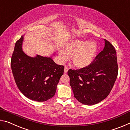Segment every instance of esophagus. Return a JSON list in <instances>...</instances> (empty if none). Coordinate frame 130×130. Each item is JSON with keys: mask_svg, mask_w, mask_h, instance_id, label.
Wrapping results in <instances>:
<instances>
[{"mask_svg": "<svg viewBox=\"0 0 130 130\" xmlns=\"http://www.w3.org/2000/svg\"><path fill=\"white\" fill-rule=\"evenodd\" d=\"M68 70H69V68H68V67H67V66H65V68H64V72H65V73H67L68 71Z\"/></svg>", "mask_w": 130, "mask_h": 130, "instance_id": "1", "label": "esophagus"}]
</instances>
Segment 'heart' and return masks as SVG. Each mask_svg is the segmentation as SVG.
<instances>
[{
	"label": "heart",
	"mask_w": 130,
	"mask_h": 130,
	"mask_svg": "<svg viewBox=\"0 0 130 130\" xmlns=\"http://www.w3.org/2000/svg\"><path fill=\"white\" fill-rule=\"evenodd\" d=\"M98 46L94 42L74 40L68 43L65 51L60 50V57L62 61L67 60L68 55H72V62L76 67L83 68L91 64L96 56Z\"/></svg>",
	"instance_id": "heart-1"
}]
</instances>
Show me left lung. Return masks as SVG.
I'll list each match as a JSON object with an SVG mask.
<instances>
[{
  "label": "left lung",
  "mask_w": 130,
  "mask_h": 130,
  "mask_svg": "<svg viewBox=\"0 0 130 130\" xmlns=\"http://www.w3.org/2000/svg\"><path fill=\"white\" fill-rule=\"evenodd\" d=\"M105 46L91 64L79 69H70L68 74L74 96L85 105H94L108 96L118 73L115 47L106 39Z\"/></svg>",
  "instance_id": "obj_1"
}]
</instances>
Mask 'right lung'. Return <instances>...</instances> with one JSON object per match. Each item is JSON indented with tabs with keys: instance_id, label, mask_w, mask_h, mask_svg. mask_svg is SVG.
Wrapping results in <instances>:
<instances>
[{
	"instance_id": "obj_1",
	"label": "right lung",
	"mask_w": 130,
	"mask_h": 130,
	"mask_svg": "<svg viewBox=\"0 0 130 130\" xmlns=\"http://www.w3.org/2000/svg\"><path fill=\"white\" fill-rule=\"evenodd\" d=\"M23 37L17 41L11 59L13 76L24 95L37 102H45L54 96L57 85L64 72L51 57H30L23 52Z\"/></svg>"
}]
</instances>
